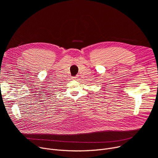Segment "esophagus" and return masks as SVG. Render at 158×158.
I'll use <instances>...</instances> for the list:
<instances>
[{
  "mask_svg": "<svg viewBox=\"0 0 158 158\" xmlns=\"http://www.w3.org/2000/svg\"><path fill=\"white\" fill-rule=\"evenodd\" d=\"M73 79H74V80H76V77H73Z\"/></svg>",
  "mask_w": 158,
  "mask_h": 158,
  "instance_id": "esophagus-1",
  "label": "esophagus"
}]
</instances>
